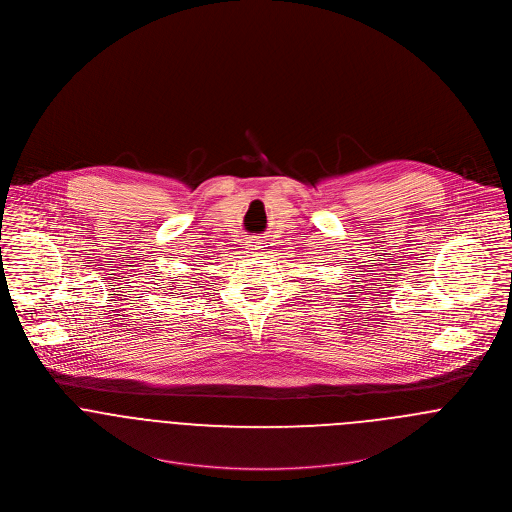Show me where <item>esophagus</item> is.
Masks as SVG:
<instances>
[{
	"mask_svg": "<svg viewBox=\"0 0 512 512\" xmlns=\"http://www.w3.org/2000/svg\"><path fill=\"white\" fill-rule=\"evenodd\" d=\"M248 248H250V250H262L264 246H262V240L252 238V240H248Z\"/></svg>",
	"mask_w": 512,
	"mask_h": 512,
	"instance_id": "obj_1",
	"label": "esophagus"
}]
</instances>
